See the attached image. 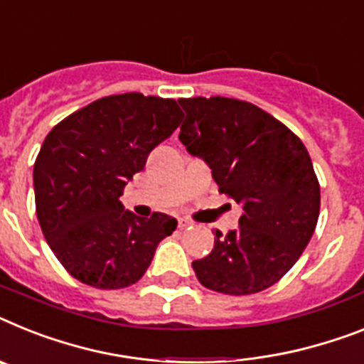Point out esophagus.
Returning a JSON list of instances; mask_svg holds the SVG:
<instances>
[{
    "label": "esophagus",
    "instance_id": "esophagus-1",
    "mask_svg": "<svg viewBox=\"0 0 364 364\" xmlns=\"http://www.w3.org/2000/svg\"><path fill=\"white\" fill-rule=\"evenodd\" d=\"M188 225H191V220H187V218L177 220V228H179V229H187Z\"/></svg>",
    "mask_w": 364,
    "mask_h": 364
}]
</instances>
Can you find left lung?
Wrapping results in <instances>:
<instances>
[{"mask_svg": "<svg viewBox=\"0 0 364 364\" xmlns=\"http://www.w3.org/2000/svg\"><path fill=\"white\" fill-rule=\"evenodd\" d=\"M179 105L187 112L179 140L244 209L239 229H216L213 252L192 262L198 281L231 296L264 291L294 267L318 222L320 185L309 154L253 103L215 96Z\"/></svg>", "mask_w": 364, "mask_h": 364, "instance_id": "left-lung-1", "label": "left lung"}]
</instances>
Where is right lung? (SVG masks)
<instances>
[{
	"instance_id": "add662e5",
	"label": "right lung",
	"mask_w": 364,
	"mask_h": 364,
	"mask_svg": "<svg viewBox=\"0 0 364 364\" xmlns=\"http://www.w3.org/2000/svg\"><path fill=\"white\" fill-rule=\"evenodd\" d=\"M181 118L176 100L127 92L96 100L48 133L33 168L36 216L75 279L105 291L133 285L173 233L176 218H139L120 196Z\"/></svg>"
}]
</instances>
